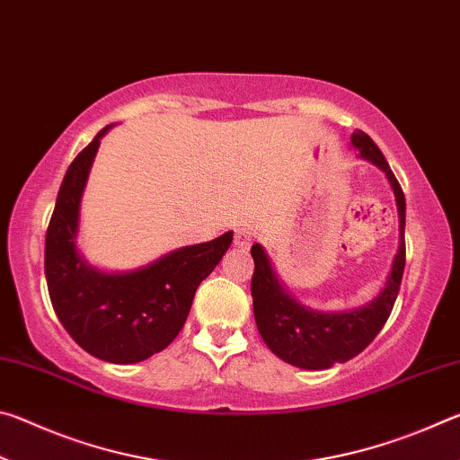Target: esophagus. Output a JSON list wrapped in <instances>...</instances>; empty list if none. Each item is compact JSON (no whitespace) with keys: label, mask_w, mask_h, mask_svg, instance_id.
Returning a JSON list of instances; mask_svg holds the SVG:
<instances>
[{"label":"esophagus","mask_w":460,"mask_h":460,"mask_svg":"<svg viewBox=\"0 0 460 460\" xmlns=\"http://www.w3.org/2000/svg\"><path fill=\"white\" fill-rule=\"evenodd\" d=\"M233 243H235L237 249H249L253 243V233L245 227L235 229V239H233Z\"/></svg>","instance_id":"34e87169"}]
</instances>
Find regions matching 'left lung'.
Instances as JSON below:
<instances>
[{"mask_svg": "<svg viewBox=\"0 0 460 460\" xmlns=\"http://www.w3.org/2000/svg\"><path fill=\"white\" fill-rule=\"evenodd\" d=\"M351 144L359 150L365 160L384 170L395 194L400 217V245L395 253L392 271L385 279L384 290L377 298L361 308L347 313H318L298 305L294 296L279 284L268 253L260 243L252 247L255 263L252 278L253 314L255 324L266 345L279 359L302 369H329L334 363H345L359 355L369 342L384 329L392 308L398 298L403 266H406V199L403 190L389 168L376 142L357 129L351 136Z\"/></svg>", "mask_w": 460, "mask_h": 460, "instance_id": "1", "label": "left lung"}]
</instances>
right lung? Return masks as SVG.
I'll return each mask as SVG.
<instances>
[{
	"mask_svg": "<svg viewBox=\"0 0 460 460\" xmlns=\"http://www.w3.org/2000/svg\"><path fill=\"white\" fill-rule=\"evenodd\" d=\"M109 128L66 170L46 231L44 274L54 313L76 345L97 359L126 365L160 353L176 339L194 292L221 261L233 233L181 247L123 274L91 268L76 249V233L84 184Z\"/></svg>",
	"mask_w": 460,
	"mask_h": 460,
	"instance_id": "add662e5",
	"label": "right lung"
}]
</instances>
